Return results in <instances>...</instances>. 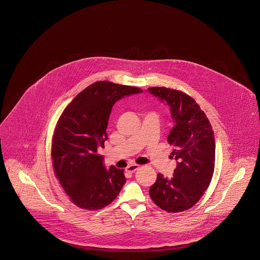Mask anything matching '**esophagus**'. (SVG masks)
Returning a JSON list of instances; mask_svg holds the SVG:
<instances>
[{"instance_id": "esophagus-1", "label": "esophagus", "mask_w": 260, "mask_h": 260, "mask_svg": "<svg viewBox=\"0 0 260 260\" xmlns=\"http://www.w3.org/2000/svg\"><path fill=\"white\" fill-rule=\"evenodd\" d=\"M139 166L137 165H132V166H128V167L125 168V171L128 172V173H134L137 169H139Z\"/></svg>"}]
</instances>
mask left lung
I'll return each mask as SVG.
<instances>
[{
	"label": "left lung",
	"mask_w": 260,
	"mask_h": 260,
	"mask_svg": "<svg viewBox=\"0 0 260 260\" xmlns=\"http://www.w3.org/2000/svg\"><path fill=\"white\" fill-rule=\"evenodd\" d=\"M148 91L170 108L174 125L167 141L174 148L171 157L177 161L171 178L157 174L150 197L167 212H183L198 202L212 180L216 156L214 132L204 111L187 93L166 87H152Z\"/></svg>",
	"instance_id": "1"
}]
</instances>
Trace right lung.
<instances>
[{
  "label": "right lung",
  "mask_w": 260,
  "mask_h": 260,
  "mask_svg": "<svg viewBox=\"0 0 260 260\" xmlns=\"http://www.w3.org/2000/svg\"><path fill=\"white\" fill-rule=\"evenodd\" d=\"M139 88L98 81L78 93L63 110L52 140L53 167L73 204L99 210L118 197L125 183L124 169L107 170L99 152L107 140L106 127L115 103L142 93Z\"/></svg>",
  "instance_id": "add662e5"
}]
</instances>
